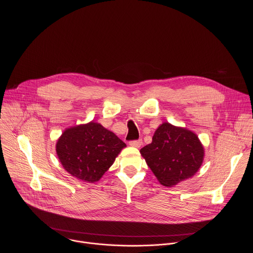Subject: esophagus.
Masks as SVG:
<instances>
[{"label": "esophagus", "mask_w": 253, "mask_h": 253, "mask_svg": "<svg viewBox=\"0 0 253 253\" xmlns=\"http://www.w3.org/2000/svg\"><path fill=\"white\" fill-rule=\"evenodd\" d=\"M129 144H130V146H132V147L139 148V147L141 146L142 141H141L140 139H139V140H132V141H130V142H129Z\"/></svg>", "instance_id": "34e87169"}]
</instances>
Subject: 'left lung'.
<instances>
[{"instance_id": "left-lung-1", "label": "left lung", "mask_w": 253, "mask_h": 253, "mask_svg": "<svg viewBox=\"0 0 253 253\" xmlns=\"http://www.w3.org/2000/svg\"><path fill=\"white\" fill-rule=\"evenodd\" d=\"M140 152L158 181L166 187L193 176L204 156L202 144L193 132L169 123L160 125L152 143Z\"/></svg>"}]
</instances>
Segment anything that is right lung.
I'll return each mask as SVG.
<instances>
[{
	"mask_svg": "<svg viewBox=\"0 0 253 253\" xmlns=\"http://www.w3.org/2000/svg\"><path fill=\"white\" fill-rule=\"evenodd\" d=\"M126 144L102 125L90 122L64 131L56 151L67 172L86 182H95L115 161Z\"/></svg>",
	"mask_w": 253,
	"mask_h": 253,
	"instance_id": "right-lung-1",
	"label": "right lung"
}]
</instances>
